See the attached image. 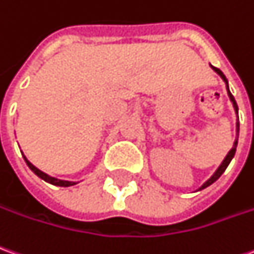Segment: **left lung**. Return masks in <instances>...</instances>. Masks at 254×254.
<instances>
[{"label":"left lung","mask_w":254,"mask_h":254,"mask_svg":"<svg viewBox=\"0 0 254 254\" xmlns=\"http://www.w3.org/2000/svg\"><path fill=\"white\" fill-rule=\"evenodd\" d=\"M212 67H213V65H212ZM213 70L216 72H217L220 77L223 78V79H224V81H226V82H227L226 75H224V74L221 72V70H219V68H216V67H213ZM227 92H228V96H230L232 104H234V109H235V111L238 113V106H237V102H235V99H234V96H232V95H231V92H230V89H228V86H227ZM237 132L239 133V124H237ZM237 144H238V140H235V143H234V145H232V148H231V150H230V152L227 154V157L224 158L223 164H221L219 166V169L216 170V173H214L213 176L210 177V179H209V180H207V182L205 183V184H203V186H202V187L199 190L206 189L207 186H210L212 183L216 182V180H217V179H219V177L221 176V175H223V172H224V170L227 169V166H228V164L231 162V159H232V158H234V155H235V151H237Z\"/></svg>","instance_id":"obj_1"}]
</instances>
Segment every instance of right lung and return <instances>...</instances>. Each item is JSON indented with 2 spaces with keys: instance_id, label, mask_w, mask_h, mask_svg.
<instances>
[{
  "instance_id": "1",
  "label": "right lung",
  "mask_w": 254,
  "mask_h": 254,
  "mask_svg": "<svg viewBox=\"0 0 254 254\" xmlns=\"http://www.w3.org/2000/svg\"><path fill=\"white\" fill-rule=\"evenodd\" d=\"M24 161H26V164L28 165V168L33 170V172H34L37 176L41 177V179H42V180H45V182L51 183V184H53V186H59V187H68V186H74V184H75V183H74V182H65V180H58V179H55V177L48 176L47 173L41 172L40 169H37V168H35L34 165L30 164L27 159H26V157H24Z\"/></svg>"
}]
</instances>
